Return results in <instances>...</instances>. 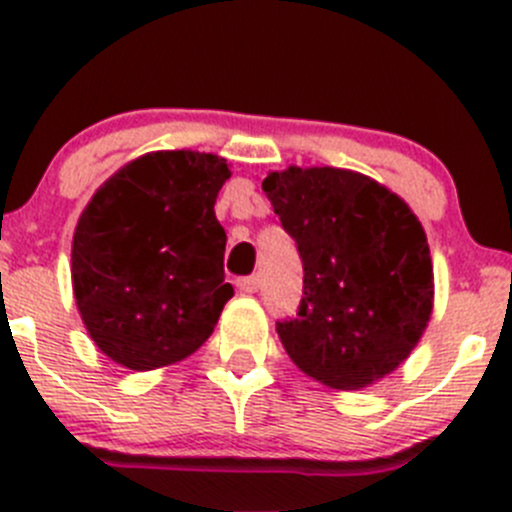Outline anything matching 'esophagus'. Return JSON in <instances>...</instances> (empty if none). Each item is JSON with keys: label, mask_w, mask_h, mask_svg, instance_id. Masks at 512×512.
I'll return each instance as SVG.
<instances>
[{"label": "esophagus", "mask_w": 512, "mask_h": 512, "mask_svg": "<svg viewBox=\"0 0 512 512\" xmlns=\"http://www.w3.org/2000/svg\"><path fill=\"white\" fill-rule=\"evenodd\" d=\"M237 287H240L245 294H255L257 289H260V277H257V275L242 277V280L237 282Z\"/></svg>", "instance_id": "34e87169"}]
</instances>
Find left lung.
I'll list each match as a JSON object with an SVG mask.
<instances>
[{"instance_id":"left-lung-1","label":"left lung","mask_w":512,"mask_h":512,"mask_svg":"<svg viewBox=\"0 0 512 512\" xmlns=\"http://www.w3.org/2000/svg\"><path fill=\"white\" fill-rule=\"evenodd\" d=\"M262 190L297 242L304 297L277 322L289 359L319 384L356 391L399 369L433 312L426 232L386 185L356 170H272Z\"/></svg>"}]
</instances>
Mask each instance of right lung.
I'll use <instances>...</instances> for the list:
<instances>
[{
  "mask_svg": "<svg viewBox=\"0 0 512 512\" xmlns=\"http://www.w3.org/2000/svg\"><path fill=\"white\" fill-rule=\"evenodd\" d=\"M215 153L153 151L118 168L81 213L71 285L84 327L116 364L151 371L198 352L227 299Z\"/></svg>",
  "mask_w": 512,
  "mask_h": 512,
  "instance_id": "add662e5",
  "label": "right lung"
}]
</instances>
